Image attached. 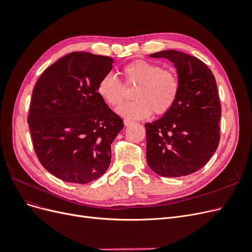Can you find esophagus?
I'll use <instances>...</instances> for the list:
<instances>
[{
    "instance_id": "34e87169",
    "label": "esophagus",
    "mask_w": 252,
    "mask_h": 252,
    "mask_svg": "<svg viewBox=\"0 0 252 252\" xmlns=\"http://www.w3.org/2000/svg\"><path fill=\"white\" fill-rule=\"evenodd\" d=\"M132 124H133V122L130 121V120H125L124 121V125L125 126H129V125H132Z\"/></svg>"
}]
</instances>
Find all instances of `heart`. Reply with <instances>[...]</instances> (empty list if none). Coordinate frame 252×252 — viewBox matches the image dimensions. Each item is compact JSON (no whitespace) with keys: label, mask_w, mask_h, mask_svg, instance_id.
<instances>
[{"label":"heart","mask_w":252,"mask_h":252,"mask_svg":"<svg viewBox=\"0 0 252 252\" xmlns=\"http://www.w3.org/2000/svg\"><path fill=\"white\" fill-rule=\"evenodd\" d=\"M125 85H136L134 100L117 110L126 120H142L154 111L158 116L168 112L178 100L180 80L177 73L155 63L133 61L122 69ZM96 94L110 107H118L124 100V87L111 72L104 74L96 85Z\"/></svg>","instance_id":"1"}]
</instances>
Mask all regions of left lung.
Returning a JSON list of instances; mask_svg holds the SVG:
<instances>
[{
    "mask_svg": "<svg viewBox=\"0 0 252 252\" xmlns=\"http://www.w3.org/2000/svg\"><path fill=\"white\" fill-rule=\"evenodd\" d=\"M169 60L178 72L180 94L173 107L146 129V159L161 177L191 174L207 163L220 142V104L215 75L204 62L177 50L151 53Z\"/></svg>",
    "mask_w": 252,
    "mask_h": 252,
    "instance_id": "8db88e82",
    "label": "left lung"
}]
</instances>
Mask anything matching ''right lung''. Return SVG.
Listing matches in <instances>:
<instances>
[{
    "instance_id": "obj_1",
    "label": "right lung",
    "mask_w": 252,
    "mask_h": 252,
    "mask_svg": "<svg viewBox=\"0 0 252 252\" xmlns=\"http://www.w3.org/2000/svg\"><path fill=\"white\" fill-rule=\"evenodd\" d=\"M113 59L71 52L45 70L28 114L35 155L58 179L86 184L106 172L111 144L124 124L96 94Z\"/></svg>"
}]
</instances>
